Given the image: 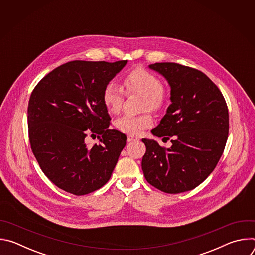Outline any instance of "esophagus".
I'll list each match as a JSON object with an SVG mask.
<instances>
[{
  "label": "esophagus",
  "mask_w": 255,
  "mask_h": 255,
  "mask_svg": "<svg viewBox=\"0 0 255 255\" xmlns=\"http://www.w3.org/2000/svg\"><path fill=\"white\" fill-rule=\"evenodd\" d=\"M137 140H139L138 137H136V136H134V135H127V141H128V142L137 141Z\"/></svg>",
  "instance_id": "34e87169"
}]
</instances>
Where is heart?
Returning <instances> with one entry per match:
<instances>
[{"label":"heart","instance_id":"b5f03b06","mask_svg":"<svg viewBox=\"0 0 255 255\" xmlns=\"http://www.w3.org/2000/svg\"><path fill=\"white\" fill-rule=\"evenodd\" d=\"M123 85L126 94L143 95V111L150 110L155 113H160L164 110L167 103V93L160 78L153 72L141 66L135 67L123 77ZM124 99V91L115 83H109L103 90L102 100L109 113H119ZM152 124L153 117L150 113H144L138 116L124 115L115 121L116 128L129 135H138Z\"/></svg>","mask_w":255,"mask_h":255}]
</instances>
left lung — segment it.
<instances>
[{"mask_svg": "<svg viewBox=\"0 0 255 255\" xmlns=\"http://www.w3.org/2000/svg\"><path fill=\"white\" fill-rule=\"evenodd\" d=\"M170 85L171 104L160 124L152 130L170 140V148L142 139L146 152L142 170L148 183L167 194L195 189L214 170L223 154L229 132L226 101L205 74L175 62L149 65Z\"/></svg>", "mask_w": 255, "mask_h": 255, "instance_id": "1", "label": "left lung"}]
</instances>
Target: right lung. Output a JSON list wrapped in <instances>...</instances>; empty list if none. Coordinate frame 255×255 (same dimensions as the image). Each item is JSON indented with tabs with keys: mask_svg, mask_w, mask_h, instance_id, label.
Here are the masks:
<instances>
[{
	"mask_svg": "<svg viewBox=\"0 0 255 255\" xmlns=\"http://www.w3.org/2000/svg\"><path fill=\"white\" fill-rule=\"evenodd\" d=\"M126 63L72 60L50 71L31 93L32 152L44 174L67 193L84 196L102 188L125 147V134L109 128L102 95ZM88 134L101 135L99 144L89 148Z\"/></svg>",
	"mask_w": 255,
	"mask_h": 255,
	"instance_id": "add662e5",
	"label": "right lung"
}]
</instances>
